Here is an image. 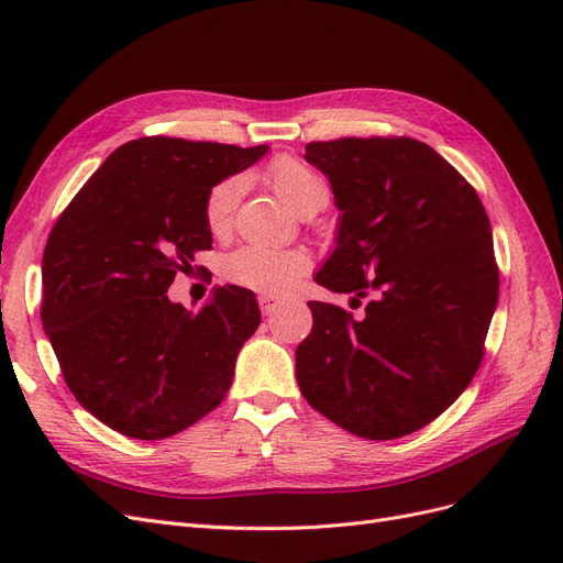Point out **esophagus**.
<instances>
[{"mask_svg": "<svg viewBox=\"0 0 563 563\" xmlns=\"http://www.w3.org/2000/svg\"><path fill=\"white\" fill-rule=\"evenodd\" d=\"M258 305H261V312L263 314H272V312L279 308V298H275V296H261Z\"/></svg>", "mask_w": 563, "mask_h": 563, "instance_id": "esophagus-1", "label": "esophagus"}]
</instances>
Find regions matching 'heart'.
Returning <instances> with one entry per match:
<instances>
[{
  "mask_svg": "<svg viewBox=\"0 0 563 563\" xmlns=\"http://www.w3.org/2000/svg\"><path fill=\"white\" fill-rule=\"evenodd\" d=\"M265 180L284 199V203L300 216L329 199L327 183L321 180V176L294 157L272 159L265 168ZM240 190V178H225L209 190L207 201H203V223L213 236H225L230 232ZM223 272L232 284L251 288V291L284 294L300 277L308 275L310 258L308 253L296 249L279 251L267 246H242L223 261Z\"/></svg>",
  "mask_w": 563,
  "mask_h": 563,
  "instance_id": "obj_1",
  "label": "heart"
}]
</instances>
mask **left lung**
Instances as JSON below:
<instances>
[{"mask_svg":"<svg viewBox=\"0 0 563 563\" xmlns=\"http://www.w3.org/2000/svg\"><path fill=\"white\" fill-rule=\"evenodd\" d=\"M343 211L314 282L368 300L364 317L308 302L296 350L302 397L364 439H399L439 418L484 360L498 265L484 203L416 139L373 135L305 145Z\"/></svg>","mask_w":563,"mask_h":563,"instance_id":"obj_1","label":"left lung"}]
</instances>
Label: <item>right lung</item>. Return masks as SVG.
I'll return each mask as SVG.
<instances>
[{
	"mask_svg": "<svg viewBox=\"0 0 563 563\" xmlns=\"http://www.w3.org/2000/svg\"><path fill=\"white\" fill-rule=\"evenodd\" d=\"M267 145L145 135L117 147L48 234L42 323L75 399L114 432L166 439L225 399L255 296L220 286L199 312L166 296L211 249L203 201Z\"/></svg>",
	"mask_w": 563,
	"mask_h": 563,
	"instance_id": "add662e5",
	"label": "right lung"
}]
</instances>
